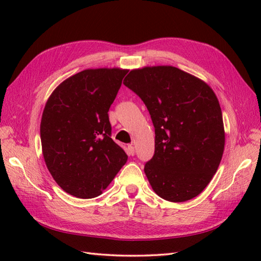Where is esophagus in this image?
I'll list each match as a JSON object with an SVG mask.
<instances>
[{"instance_id": "34e87169", "label": "esophagus", "mask_w": 261, "mask_h": 261, "mask_svg": "<svg viewBox=\"0 0 261 261\" xmlns=\"http://www.w3.org/2000/svg\"><path fill=\"white\" fill-rule=\"evenodd\" d=\"M135 153H136V151H135V147L132 146V145H129V146H127V154H129V156H135Z\"/></svg>"}]
</instances>
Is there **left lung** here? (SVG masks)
<instances>
[{
    "label": "left lung",
    "mask_w": 261,
    "mask_h": 261,
    "mask_svg": "<svg viewBox=\"0 0 261 261\" xmlns=\"http://www.w3.org/2000/svg\"><path fill=\"white\" fill-rule=\"evenodd\" d=\"M123 84L142 99L154 126L145 166L153 192L169 202L201 194L219 168L225 132L219 99L206 83L174 66L130 70Z\"/></svg>",
    "instance_id": "1"
}]
</instances>
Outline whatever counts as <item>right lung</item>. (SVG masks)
Wrapping results in <instances>:
<instances>
[{"instance_id":"right-lung-1","label":"right lung","mask_w":261,"mask_h":261,"mask_svg":"<svg viewBox=\"0 0 261 261\" xmlns=\"http://www.w3.org/2000/svg\"><path fill=\"white\" fill-rule=\"evenodd\" d=\"M127 69L90 68L60 83L40 123L43 159L63 190L79 198L101 195L127 156L111 138L109 109Z\"/></svg>"}]
</instances>
